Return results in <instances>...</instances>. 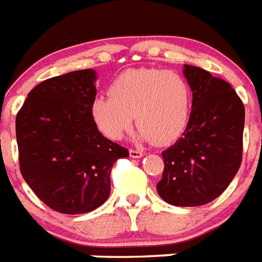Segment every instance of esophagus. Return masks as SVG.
<instances>
[{"label":"esophagus","instance_id":"obj_1","mask_svg":"<svg viewBox=\"0 0 262 262\" xmlns=\"http://www.w3.org/2000/svg\"><path fill=\"white\" fill-rule=\"evenodd\" d=\"M129 153H130V157H133V158H140L144 156V153H142L141 150H137V149H130V150H129Z\"/></svg>","mask_w":262,"mask_h":262}]
</instances>
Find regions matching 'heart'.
<instances>
[{
    "label": "heart",
    "mask_w": 262,
    "mask_h": 262,
    "mask_svg": "<svg viewBox=\"0 0 262 262\" xmlns=\"http://www.w3.org/2000/svg\"><path fill=\"white\" fill-rule=\"evenodd\" d=\"M109 94L94 100L92 114L101 133L111 140L124 137L135 117L140 138L157 145L176 141L188 125L192 92L176 72L126 70L113 81Z\"/></svg>",
    "instance_id": "obj_1"
}]
</instances>
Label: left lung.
<instances>
[{
    "mask_svg": "<svg viewBox=\"0 0 262 262\" xmlns=\"http://www.w3.org/2000/svg\"><path fill=\"white\" fill-rule=\"evenodd\" d=\"M193 92L192 112L182 137L162 151L157 192L176 206H200L228 188L243 161L245 109L229 83L208 70L185 65Z\"/></svg>",
    "mask_w": 262,
    "mask_h": 262,
    "instance_id": "1",
    "label": "left lung"
}]
</instances>
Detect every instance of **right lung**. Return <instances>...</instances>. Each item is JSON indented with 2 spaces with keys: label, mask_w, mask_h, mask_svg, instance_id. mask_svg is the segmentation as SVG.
Returning <instances> with one entry per match:
<instances>
[{
  "label": "right lung",
  "mask_w": 262,
  "mask_h": 262,
  "mask_svg": "<svg viewBox=\"0 0 262 262\" xmlns=\"http://www.w3.org/2000/svg\"><path fill=\"white\" fill-rule=\"evenodd\" d=\"M94 81L92 69L48 78L30 90L15 117L21 174L43 204L63 214L102 205L112 166L129 157L94 122Z\"/></svg>",
  "instance_id": "1"
}]
</instances>
